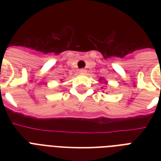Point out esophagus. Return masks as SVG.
Wrapping results in <instances>:
<instances>
[{"instance_id":"obj_1","label":"esophagus","mask_w":161,"mask_h":161,"mask_svg":"<svg viewBox=\"0 0 161 161\" xmlns=\"http://www.w3.org/2000/svg\"><path fill=\"white\" fill-rule=\"evenodd\" d=\"M79 73H82V74H85V73H87V70H86V69H83V68H82V69H80V70H79Z\"/></svg>"}]
</instances>
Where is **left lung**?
I'll use <instances>...</instances> for the list:
<instances>
[{"instance_id": "1", "label": "left lung", "mask_w": 161, "mask_h": 161, "mask_svg": "<svg viewBox=\"0 0 161 161\" xmlns=\"http://www.w3.org/2000/svg\"><path fill=\"white\" fill-rule=\"evenodd\" d=\"M99 81H101V82H102V83H103V82H105V83H108V82H107V81L105 80V79H103V78H99Z\"/></svg>"}]
</instances>
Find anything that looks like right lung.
I'll use <instances>...</instances> for the list:
<instances>
[{"label":"right lung","instance_id":"add662e5","mask_svg":"<svg viewBox=\"0 0 161 161\" xmlns=\"http://www.w3.org/2000/svg\"><path fill=\"white\" fill-rule=\"evenodd\" d=\"M62 80H63V79H62ZM62 80H61V81H62Z\"/></svg>","mask_w":161,"mask_h":161}]
</instances>
